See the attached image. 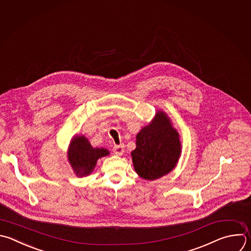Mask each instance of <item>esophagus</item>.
Segmentation results:
<instances>
[{
	"instance_id": "esophagus-1",
	"label": "esophagus",
	"mask_w": 251,
	"mask_h": 251,
	"mask_svg": "<svg viewBox=\"0 0 251 251\" xmlns=\"http://www.w3.org/2000/svg\"><path fill=\"white\" fill-rule=\"evenodd\" d=\"M113 151L115 154L117 155H122L124 152V146L123 145H119V146H114L113 148Z\"/></svg>"
}]
</instances>
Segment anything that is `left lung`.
Returning a JSON list of instances; mask_svg holds the SVG:
<instances>
[{
    "label": "left lung",
    "mask_w": 251,
    "mask_h": 251,
    "mask_svg": "<svg viewBox=\"0 0 251 251\" xmlns=\"http://www.w3.org/2000/svg\"><path fill=\"white\" fill-rule=\"evenodd\" d=\"M136 139V149L131 155L135 172L140 177L154 180L176 168L181 153V143L178 132L163 111L158 110Z\"/></svg>",
    "instance_id": "8db88e82"
}]
</instances>
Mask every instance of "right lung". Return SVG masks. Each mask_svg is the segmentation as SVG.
I'll use <instances>...</instances> for the list:
<instances>
[{
    "instance_id": "1",
    "label": "right lung",
    "mask_w": 251,
    "mask_h": 251,
    "mask_svg": "<svg viewBox=\"0 0 251 251\" xmlns=\"http://www.w3.org/2000/svg\"><path fill=\"white\" fill-rule=\"evenodd\" d=\"M103 148H93L85 136H75L68 149V159L76 176H90L96 168L99 158L108 155Z\"/></svg>"
}]
</instances>
